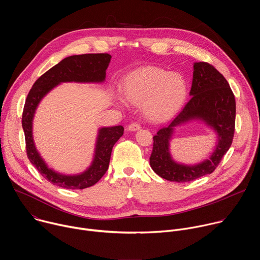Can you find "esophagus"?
<instances>
[{
  "label": "esophagus",
  "instance_id": "34e87169",
  "mask_svg": "<svg viewBox=\"0 0 260 260\" xmlns=\"http://www.w3.org/2000/svg\"><path fill=\"white\" fill-rule=\"evenodd\" d=\"M140 128H141V125L139 123H137V122L132 123V124H129L127 126V131H129V132H136V131H139Z\"/></svg>",
  "mask_w": 260,
  "mask_h": 260
}]
</instances>
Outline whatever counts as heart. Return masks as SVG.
I'll return each mask as SVG.
<instances>
[{"instance_id":"obj_1","label":"heart","mask_w":260,"mask_h":260,"mask_svg":"<svg viewBox=\"0 0 260 260\" xmlns=\"http://www.w3.org/2000/svg\"><path fill=\"white\" fill-rule=\"evenodd\" d=\"M123 93L133 104H143L145 116L154 122L173 117L187 96V83L178 73L147 66L139 68L124 78ZM121 104L122 100L118 99Z\"/></svg>"}]
</instances>
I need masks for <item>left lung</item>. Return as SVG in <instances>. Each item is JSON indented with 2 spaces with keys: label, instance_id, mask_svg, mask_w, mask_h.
Wrapping results in <instances>:
<instances>
[{
  "label": "left lung",
  "instance_id": "left-lung-1",
  "mask_svg": "<svg viewBox=\"0 0 260 260\" xmlns=\"http://www.w3.org/2000/svg\"><path fill=\"white\" fill-rule=\"evenodd\" d=\"M189 102L170 124L153 137L150 156L152 170L161 178L174 182H189L211 174L233 143L236 121V100L229 82L208 62L193 63ZM192 121L204 123L216 135V144L207 158L193 165L175 161L169 145L175 127Z\"/></svg>",
  "mask_w": 260,
  "mask_h": 260
}]
</instances>
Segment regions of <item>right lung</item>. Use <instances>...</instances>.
I'll use <instances>...</instances> for the list:
<instances>
[{
    "instance_id": "right-lung-1",
    "label": "right lung",
    "mask_w": 260,
    "mask_h": 260,
    "mask_svg": "<svg viewBox=\"0 0 260 260\" xmlns=\"http://www.w3.org/2000/svg\"><path fill=\"white\" fill-rule=\"evenodd\" d=\"M108 53L71 55L48 70L35 82L25 100L22 113V128L25 137L26 154L34 167L50 183L67 189H84L94 185L109 168L111 152L123 135V126H103L98 129L94 153L90 166L79 174L66 175L49 168L37 150L32 137V121L43 98L64 82L103 83L111 60Z\"/></svg>"
}]
</instances>
